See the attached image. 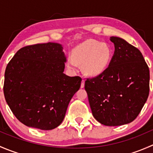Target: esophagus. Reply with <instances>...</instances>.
Here are the masks:
<instances>
[{"mask_svg":"<svg viewBox=\"0 0 153 153\" xmlns=\"http://www.w3.org/2000/svg\"><path fill=\"white\" fill-rule=\"evenodd\" d=\"M84 84H85V81H84V80H82V81H81V88L84 87Z\"/></svg>","mask_w":153,"mask_h":153,"instance_id":"1","label":"esophagus"}]
</instances>
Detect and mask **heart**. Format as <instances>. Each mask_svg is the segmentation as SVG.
<instances>
[{
	"label": "heart",
	"mask_w": 153,
	"mask_h": 153,
	"mask_svg": "<svg viewBox=\"0 0 153 153\" xmlns=\"http://www.w3.org/2000/svg\"><path fill=\"white\" fill-rule=\"evenodd\" d=\"M112 55V48L109 44L95 40H87L74 49L73 58H68L67 65L70 69H75L77 64H83V69L86 74L95 76L106 70Z\"/></svg>",
	"instance_id": "b5f03b06"
}]
</instances>
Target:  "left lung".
<instances>
[{
  "label": "left lung",
  "instance_id": "left-lung-1",
  "mask_svg": "<svg viewBox=\"0 0 153 153\" xmlns=\"http://www.w3.org/2000/svg\"><path fill=\"white\" fill-rule=\"evenodd\" d=\"M115 52L109 67L87 78L85 89L94 118L105 126H121L137 118L147 100L149 70L139 49L110 37Z\"/></svg>",
  "mask_w": 153,
  "mask_h": 153
}]
</instances>
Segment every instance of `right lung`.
Masks as SVG:
<instances>
[{"instance_id":"obj_1","label":"right lung","mask_w":153,"mask_h":153,"mask_svg":"<svg viewBox=\"0 0 153 153\" xmlns=\"http://www.w3.org/2000/svg\"><path fill=\"white\" fill-rule=\"evenodd\" d=\"M66 61L62 45L49 42L21 48L7 64L4 96L22 124L50 130L62 123L82 81L64 73Z\"/></svg>"}]
</instances>
